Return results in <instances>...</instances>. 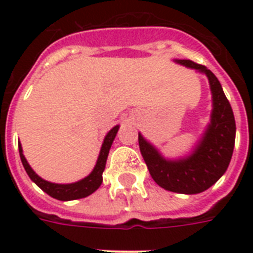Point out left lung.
Here are the masks:
<instances>
[{
    "label": "left lung",
    "instance_id": "left-lung-1",
    "mask_svg": "<svg viewBox=\"0 0 253 253\" xmlns=\"http://www.w3.org/2000/svg\"><path fill=\"white\" fill-rule=\"evenodd\" d=\"M205 73L212 94L211 119L204 136L186 158L169 160L139 134V148L155 182L169 192L197 194L214 185L227 170L235 146V118L215 75L192 60H174Z\"/></svg>",
    "mask_w": 253,
    "mask_h": 253
}]
</instances>
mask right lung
I'll use <instances>...</instances> for the list:
<instances>
[{"label": "right lung", "mask_w": 253, "mask_h": 253, "mask_svg": "<svg viewBox=\"0 0 253 253\" xmlns=\"http://www.w3.org/2000/svg\"><path fill=\"white\" fill-rule=\"evenodd\" d=\"M118 128L119 126L113 127L107 132L106 136H105L102 147H101V151H99V156L97 159L94 169L91 170L90 174L85 177V178H83V180L73 182V184H53V182L43 180L42 177L38 176L37 173L33 170V168L29 166V163H27L25 156H23V151H22V146L21 143H19L18 148H19V156H21L22 164L25 167L26 172H27L30 178L43 192L47 193L52 198H56V200L60 201H72L79 200V198H85V197L90 196L91 193H94L101 186V184H102V173L105 170V166H106L107 155H109L111 144L114 142L115 135L118 132Z\"/></svg>", "instance_id": "right-lung-1"}]
</instances>
